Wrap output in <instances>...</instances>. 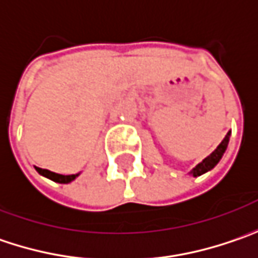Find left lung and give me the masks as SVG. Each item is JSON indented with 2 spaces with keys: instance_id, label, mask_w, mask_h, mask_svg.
I'll use <instances>...</instances> for the list:
<instances>
[{
  "instance_id": "1",
  "label": "left lung",
  "mask_w": 258,
  "mask_h": 258,
  "mask_svg": "<svg viewBox=\"0 0 258 258\" xmlns=\"http://www.w3.org/2000/svg\"><path fill=\"white\" fill-rule=\"evenodd\" d=\"M229 136H231V131L225 136V139H223V140L220 142L219 146L215 149V152H212L206 159H203V162H200L189 174L192 175V176H200V175L206 174L207 171L213 169V168L219 163V160L222 159V156H223V153H225V150H226V147H228Z\"/></svg>"
}]
</instances>
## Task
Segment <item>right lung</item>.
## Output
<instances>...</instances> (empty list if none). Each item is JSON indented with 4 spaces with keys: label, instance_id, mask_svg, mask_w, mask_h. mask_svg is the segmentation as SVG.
<instances>
[{
    "label": "right lung",
    "instance_id": "obj_1",
    "mask_svg": "<svg viewBox=\"0 0 258 258\" xmlns=\"http://www.w3.org/2000/svg\"><path fill=\"white\" fill-rule=\"evenodd\" d=\"M36 171H38L40 175H43V176H46V178L52 179V181H55V182H59V184H69V182L74 181V179L79 176V174H73V175L55 174V172H51V171H48V169H42V168H36Z\"/></svg>",
    "mask_w": 258,
    "mask_h": 258
}]
</instances>
